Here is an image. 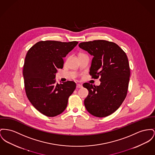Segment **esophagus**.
<instances>
[{
  "label": "esophagus",
  "mask_w": 155,
  "mask_h": 155,
  "mask_svg": "<svg viewBox=\"0 0 155 155\" xmlns=\"http://www.w3.org/2000/svg\"><path fill=\"white\" fill-rule=\"evenodd\" d=\"M82 85L81 84H77V88H82Z\"/></svg>",
  "instance_id": "obj_1"
}]
</instances>
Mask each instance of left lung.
<instances>
[{
	"mask_svg": "<svg viewBox=\"0 0 155 155\" xmlns=\"http://www.w3.org/2000/svg\"><path fill=\"white\" fill-rule=\"evenodd\" d=\"M79 47L93 56L90 74L92 78L100 77V85L84 83L88 91L84 100L91 115L105 117L118 109L126 98L130 77L127 55L117 44L99 40L82 42Z\"/></svg>",
	"mask_w": 155,
	"mask_h": 155,
	"instance_id": "1",
	"label": "left lung"
}]
</instances>
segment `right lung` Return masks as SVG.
<instances>
[{
  "label": "right lung",
  "instance_id": "right-lung-1",
  "mask_svg": "<svg viewBox=\"0 0 155 155\" xmlns=\"http://www.w3.org/2000/svg\"><path fill=\"white\" fill-rule=\"evenodd\" d=\"M78 41H40L28 51L23 65L25 88L28 100L42 114L49 117L61 114L69 97L76 88L74 81L55 83L58 68H63V58Z\"/></svg>",
  "mask_w": 155,
  "mask_h": 155
}]
</instances>
